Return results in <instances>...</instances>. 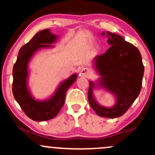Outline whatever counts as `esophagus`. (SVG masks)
Returning a JSON list of instances; mask_svg holds the SVG:
<instances>
[{
    "mask_svg": "<svg viewBox=\"0 0 155 155\" xmlns=\"http://www.w3.org/2000/svg\"><path fill=\"white\" fill-rule=\"evenodd\" d=\"M81 74L83 76H86V77H87V76H89L90 74H91V71H90L88 68H84L81 70Z\"/></svg>",
    "mask_w": 155,
    "mask_h": 155,
    "instance_id": "obj_1",
    "label": "esophagus"
}]
</instances>
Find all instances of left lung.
<instances>
[{
  "mask_svg": "<svg viewBox=\"0 0 155 155\" xmlns=\"http://www.w3.org/2000/svg\"><path fill=\"white\" fill-rule=\"evenodd\" d=\"M108 43L111 47L104 54L96 56L95 66L102 76L101 84L117 97V104L106 108L97 104L92 95L93 82L90 81L88 101L98 116L116 118L122 116L139 95L142 87L144 66L139 50L125 41L120 35L107 32ZM101 35H104L103 32Z\"/></svg>",
  "mask_w": 155,
  "mask_h": 155,
  "instance_id": "1",
  "label": "left lung"
}]
</instances>
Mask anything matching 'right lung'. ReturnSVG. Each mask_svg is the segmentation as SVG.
Wrapping results in <instances>:
<instances>
[{"label":"right lung","instance_id":"add662e5","mask_svg":"<svg viewBox=\"0 0 155 155\" xmlns=\"http://www.w3.org/2000/svg\"><path fill=\"white\" fill-rule=\"evenodd\" d=\"M57 38L58 36L51 33L49 29L37 33L19 49L13 68L12 92L14 97L25 114L34 121L49 120L58 114L65 103L66 92L77 77L76 74H74L60 84L54 95L48 101H35L28 91L27 87L28 62L37 49L51 47L50 44L54 42Z\"/></svg>","mask_w":155,"mask_h":155}]
</instances>
